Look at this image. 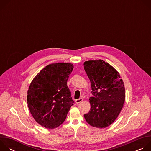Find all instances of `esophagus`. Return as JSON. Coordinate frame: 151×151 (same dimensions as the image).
I'll return each instance as SVG.
<instances>
[{
    "label": "esophagus",
    "mask_w": 151,
    "mask_h": 151,
    "mask_svg": "<svg viewBox=\"0 0 151 151\" xmlns=\"http://www.w3.org/2000/svg\"><path fill=\"white\" fill-rule=\"evenodd\" d=\"M82 100H83L82 98H80V99H76V100H75V102H76V103L78 104V103H81V101H82Z\"/></svg>",
    "instance_id": "1"
}]
</instances>
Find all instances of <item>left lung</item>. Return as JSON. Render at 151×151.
<instances>
[{"mask_svg":"<svg viewBox=\"0 0 151 151\" xmlns=\"http://www.w3.org/2000/svg\"><path fill=\"white\" fill-rule=\"evenodd\" d=\"M84 70L90 79L93 97L91 109L84 118L99 128L111 125L118 116L125 100L124 82L119 72L102 60L86 61Z\"/></svg>","mask_w":151,"mask_h":151,"instance_id":"8db88e82","label":"left lung"}]
</instances>
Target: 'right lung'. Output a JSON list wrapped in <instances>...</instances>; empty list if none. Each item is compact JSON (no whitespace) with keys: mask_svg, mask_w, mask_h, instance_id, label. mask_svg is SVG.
Listing matches in <instances>:
<instances>
[{"mask_svg":"<svg viewBox=\"0 0 151 151\" xmlns=\"http://www.w3.org/2000/svg\"><path fill=\"white\" fill-rule=\"evenodd\" d=\"M73 69L69 63L50 64L33 78L27 91V104L35 121L48 129L65 121L74 101L67 81Z\"/></svg>","mask_w":151,"mask_h":151,"instance_id":"obj_1","label":"right lung"}]
</instances>
